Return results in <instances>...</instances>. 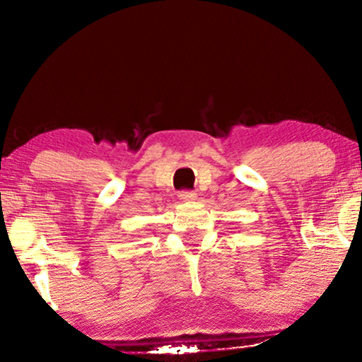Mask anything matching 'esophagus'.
Returning a JSON list of instances; mask_svg holds the SVG:
<instances>
[{
	"instance_id": "1",
	"label": "esophagus",
	"mask_w": 362,
	"mask_h": 362,
	"mask_svg": "<svg viewBox=\"0 0 362 362\" xmlns=\"http://www.w3.org/2000/svg\"><path fill=\"white\" fill-rule=\"evenodd\" d=\"M179 198L182 203H193V201H196V193L193 192H182L179 194Z\"/></svg>"
}]
</instances>
